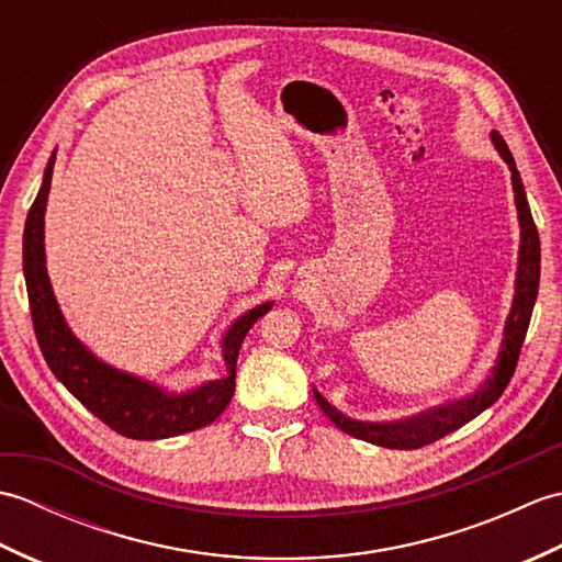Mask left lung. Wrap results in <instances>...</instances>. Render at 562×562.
Masks as SVG:
<instances>
[{"label":"left lung","instance_id":"left-lung-1","mask_svg":"<svg viewBox=\"0 0 562 562\" xmlns=\"http://www.w3.org/2000/svg\"><path fill=\"white\" fill-rule=\"evenodd\" d=\"M495 149L499 151L512 171V188H515V202L519 210V224H521V248H519V270H517V294H515V306H512V314L507 318V328H505V340H503V350H499L497 364L487 376L485 384L473 393V396L441 405V408L427 411L417 417H411V420H401V423H357L338 413L333 405L324 398L316 396V403L321 405L330 423L340 427L342 432H348L357 439L372 441L376 447H386V449H420L432 445V441L447 437L453 429L463 427L469 420H473L475 415H481L487 405H493L503 391L507 389L512 374L517 369V360L521 352L524 338H527V328L531 321V312L536 304V294H539V274H541V244H539V232H536V224L531 217L527 193H524L521 178L515 166V159H512V151L507 147V142L503 139L499 133H493Z\"/></svg>","mask_w":562,"mask_h":562}]
</instances>
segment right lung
Returning <instances> with one entry per match:
<instances>
[{
    "instance_id": "obj_1",
    "label": "right lung",
    "mask_w": 562,
    "mask_h": 562,
    "mask_svg": "<svg viewBox=\"0 0 562 562\" xmlns=\"http://www.w3.org/2000/svg\"><path fill=\"white\" fill-rule=\"evenodd\" d=\"M53 164L55 157L47 161L41 193L33 200L26 217V229H23V274H26L29 306L35 340L41 345L47 367L53 369V374L63 381L67 391L83 408L91 411L101 423H105L123 437L166 439L193 432V429L214 423L234 396L236 360L246 333L262 314L270 312L272 302L260 304L254 312L244 314L229 328V333H226V376L220 381H210V384L190 393L169 396L161 389L145 384V381L115 372L113 367H105L71 336V330L63 321V314H59L50 290V280H47L45 272L43 214L47 193H50Z\"/></svg>"
}]
</instances>
